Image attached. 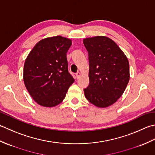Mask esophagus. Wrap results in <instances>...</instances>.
Here are the masks:
<instances>
[{
  "instance_id": "esophagus-1",
  "label": "esophagus",
  "mask_w": 155,
  "mask_h": 155,
  "mask_svg": "<svg viewBox=\"0 0 155 155\" xmlns=\"http://www.w3.org/2000/svg\"><path fill=\"white\" fill-rule=\"evenodd\" d=\"M75 75H76V78L78 79L81 76V73H80V72L78 71V72H77L76 74H75Z\"/></svg>"
}]
</instances>
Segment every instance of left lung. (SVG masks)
I'll return each mask as SVG.
<instances>
[{"instance_id":"8db88e82","label":"left lung","mask_w":155,"mask_h":155,"mask_svg":"<svg viewBox=\"0 0 155 155\" xmlns=\"http://www.w3.org/2000/svg\"><path fill=\"white\" fill-rule=\"evenodd\" d=\"M88 53L90 84L84 89L86 99L99 108H106L124 93L130 79L126 56L111 39L104 36L83 40Z\"/></svg>"}]
</instances>
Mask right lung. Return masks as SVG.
<instances>
[{
  "label": "right lung",
  "mask_w": 155,
  "mask_h": 155,
  "mask_svg": "<svg viewBox=\"0 0 155 155\" xmlns=\"http://www.w3.org/2000/svg\"><path fill=\"white\" fill-rule=\"evenodd\" d=\"M71 44V39L61 36L45 38L35 45L25 60V87L39 105H58L74 82L66 58Z\"/></svg>",
  "instance_id": "add662e5"
}]
</instances>
